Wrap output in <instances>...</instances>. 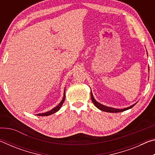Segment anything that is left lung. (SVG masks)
Returning <instances> with one entry per match:
<instances>
[{"mask_svg": "<svg viewBox=\"0 0 155 155\" xmlns=\"http://www.w3.org/2000/svg\"><path fill=\"white\" fill-rule=\"evenodd\" d=\"M147 54H148V52H147ZM148 71H149V68H148ZM91 101L93 102V103L94 104V105H95L97 108L99 109L100 110H101V111H105V112H109V113H119V112H122V111H124L126 110H128L130 108H132V107L135 105L136 103L133 104V105H131L128 107H127V108H124V109H115V108H112V107H107V106H104L103 104H102L101 103H99L97 102L95 98H94L93 96V94L92 92H91Z\"/></svg>", "mask_w": 155, "mask_h": 155, "instance_id": "8db88e82", "label": "left lung"}]
</instances>
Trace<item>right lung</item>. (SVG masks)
I'll return each mask as SVG.
<instances>
[{
	"label": "right lung",
	"instance_id": "obj_1",
	"mask_svg": "<svg viewBox=\"0 0 155 155\" xmlns=\"http://www.w3.org/2000/svg\"><path fill=\"white\" fill-rule=\"evenodd\" d=\"M65 90H64V98H63L62 101L60 102V103L58 104V105L56 106L54 108H53L52 109H51V111H47L46 113H43V114H37V115H38V116H47V115H52L54 114V113H56L57 111H58L61 108V107L62 106L63 103H64V102L65 101Z\"/></svg>",
	"mask_w": 155,
	"mask_h": 155
}]
</instances>
